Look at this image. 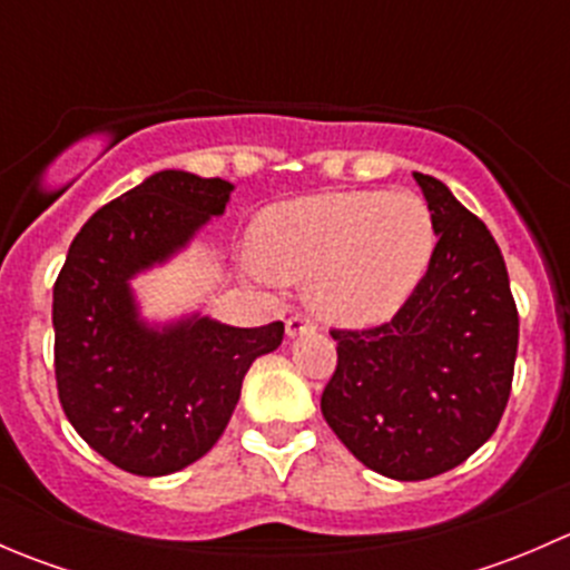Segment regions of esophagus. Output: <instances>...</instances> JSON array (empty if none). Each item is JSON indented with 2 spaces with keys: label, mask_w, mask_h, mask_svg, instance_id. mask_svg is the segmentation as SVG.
<instances>
[{
  "label": "esophagus",
  "mask_w": 570,
  "mask_h": 570,
  "mask_svg": "<svg viewBox=\"0 0 570 570\" xmlns=\"http://www.w3.org/2000/svg\"><path fill=\"white\" fill-rule=\"evenodd\" d=\"M314 331H317V325H314L308 317H303V314H292V317L286 320V336L289 338L306 336V333H314Z\"/></svg>",
  "instance_id": "1"
}]
</instances>
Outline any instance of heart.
<instances>
[{
	"instance_id": "heart-1",
	"label": "heart",
	"mask_w": 570,
	"mask_h": 570,
	"mask_svg": "<svg viewBox=\"0 0 570 570\" xmlns=\"http://www.w3.org/2000/svg\"><path fill=\"white\" fill-rule=\"evenodd\" d=\"M256 273L306 281L322 320L364 327L394 317L433 262V212L386 189L320 193L267 206L256 223Z\"/></svg>"
}]
</instances>
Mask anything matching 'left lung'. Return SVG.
Wrapping results in <instances>:
<instances>
[{
    "instance_id": "1",
    "label": "left lung",
    "mask_w": 570,
    "mask_h": 570,
    "mask_svg": "<svg viewBox=\"0 0 570 570\" xmlns=\"http://www.w3.org/2000/svg\"><path fill=\"white\" fill-rule=\"evenodd\" d=\"M413 178L439 234L428 275L392 322L331 331L338 364L320 402L366 469L402 482L444 474L491 439L519 350L497 239L444 181Z\"/></svg>"
}]
</instances>
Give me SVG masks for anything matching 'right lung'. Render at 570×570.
Wrapping results in <instances>:
<instances>
[{
  "instance_id": "obj_1",
  "label": "right lung",
  "mask_w": 570,
  "mask_h": 570,
  "mask_svg": "<svg viewBox=\"0 0 570 570\" xmlns=\"http://www.w3.org/2000/svg\"><path fill=\"white\" fill-rule=\"evenodd\" d=\"M232 181L159 170L82 226L55 284V375L79 435L140 476L204 458L226 430L245 372L284 322L234 327L200 314L146 322L131 278L170 262L226 212Z\"/></svg>"
}]
</instances>
